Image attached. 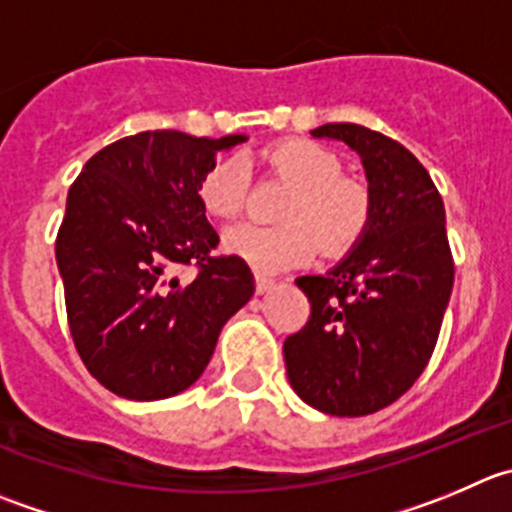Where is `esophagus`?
I'll return each mask as SVG.
<instances>
[{
    "mask_svg": "<svg viewBox=\"0 0 512 512\" xmlns=\"http://www.w3.org/2000/svg\"><path fill=\"white\" fill-rule=\"evenodd\" d=\"M274 286H276L274 279H269V276L264 274H256V291H259V294H269Z\"/></svg>",
    "mask_w": 512,
    "mask_h": 512,
    "instance_id": "34e87169",
    "label": "esophagus"
}]
</instances>
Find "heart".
Returning a JSON list of instances; mask_svg holds the SVG:
<instances>
[{"label": "heart", "mask_w": 512, "mask_h": 512, "mask_svg": "<svg viewBox=\"0 0 512 512\" xmlns=\"http://www.w3.org/2000/svg\"><path fill=\"white\" fill-rule=\"evenodd\" d=\"M259 163L294 191L286 196L279 226L243 223L223 238L228 251L259 271H281L304 264L321 251L339 256L362 241L374 216L367 183L344 175L334 150L309 138H284L266 145ZM248 175L241 160L218 158L198 180V203L208 216L233 221L246 206Z\"/></svg>", "instance_id": "obj_1"}]
</instances>
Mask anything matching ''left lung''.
I'll list each match as a JSON object with an SVG mask.
<instances>
[{
	"label": "left lung",
	"instance_id": "8db88e82",
	"mask_svg": "<svg viewBox=\"0 0 512 512\" xmlns=\"http://www.w3.org/2000/svg\"><path fill=\"white\" fill-rule=\"evenodd\" d=\"M311 135L362 155L374 216L337 269L296 279L311 314L286 337V374L314 410L362 417L392 405L425 372L455 261L440 191L405 145L354 123H326Z\"/></svg>",
	"mask_w": 512,
	"mask_h": 512
}]
</instances>
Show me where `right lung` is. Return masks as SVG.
Returning <instances> with one entry per match:
<instances>
[{"label": "right lung", "mask_w": 512, "mask_h": 512, "mask_svg": "<svg viewBox=\"0 0 512 512\" xmlns=\"http://www.w3.org/2000/svg\"><path fill=\"white\" fill-rule=\"evenodd\" d=\"M241 140L145 130L92 155L70 186L55 241L67 324L87 372L118 397L191 387L253 296L246 261L213 253L218 233L198 203L218 150ZM183 268L191 280L174 276Z\"/></svg>", "instance_id": "add662e5"}]
</instances>
